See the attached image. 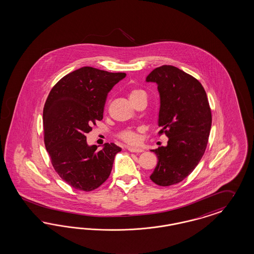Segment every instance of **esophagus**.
I'll return each mask as SVG.
<instances>
[{
	"label": "esophagus",
	"instance_id": "obj_1",
	"mask_svg": "<svg viewBox=\"0 0 254 254\" xmlns=\"http://www.w3.org/2000/svg\"><path fill=\"white\" fill-rule=\"evenodd\" d=\"M127 149L129 151V152H132V153H141L143 150L141 148H138V147H133V146H127Z\"/></svg>",
	"mask_w": 254,
	"mask_h": 254
}]
</instances>
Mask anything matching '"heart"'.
Returning a JSON list of instances; mask_svg holds the SVG:
<instances>
[{
	"label": "heart",
	"instance_id": "1",
	"mask_svg": "<svg viewBox=\"0 0 254 254\" xmlns=\"http://www.w3.org/2000/svg\"><path fill=\"white\" fill-rule=\"evenodd\" d=\"M141 96H145L144 92L140 89H136V88L132 89L128 94L129 99L131 102ZM118 138L126 142H128V143H136L138 141V136H137L136 132L133 131L132 129H124L118 134Z\"/></svg>",
	"mask_w": 254,
	"mask_h": 254
}]
</instances>
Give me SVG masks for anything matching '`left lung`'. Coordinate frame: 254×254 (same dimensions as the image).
Masks as SVG:
<instances>
[{
  "instance_id": "left-lung-1",
  "label": "left lung",
  "mask_w": 254,
  "mask_h": 254,
  "mask_svg": "<svg viewBox=\"0 0 254 254\" xmlns=\"http://www.w3.org/2000/svg\"><path fill=\"white\" fill-rule=\"evenodd\" d=\"M146 81L158 84L160 96L158 134L169 138L167 146L152 150L158 164L150 179L168 187L183 181L200 162L208 142L212 114L201 82L173 65L153 70Z\"/></svg>"
}]
</instances>
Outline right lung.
<instances>
[{
    "instance_id": "add662e5",
    "label": "right lung",
    "mask_w": 254,
    "mask_h": 254,
    "mask_svg": "<svg viewBox=\"0 0 254 254\" xmlns=\"http://www.w3.org/2000/svg\"><path fill=\"white\" fill-rule=\"evenodd\" d=\"M125 77L126 73L84 66L63 77L45 102V146L55 172L76 190L92 191L103 184L122 150L111 142L96 151L85 135L103 119L108 93Z\"/></svg>"
}]
</instances>
